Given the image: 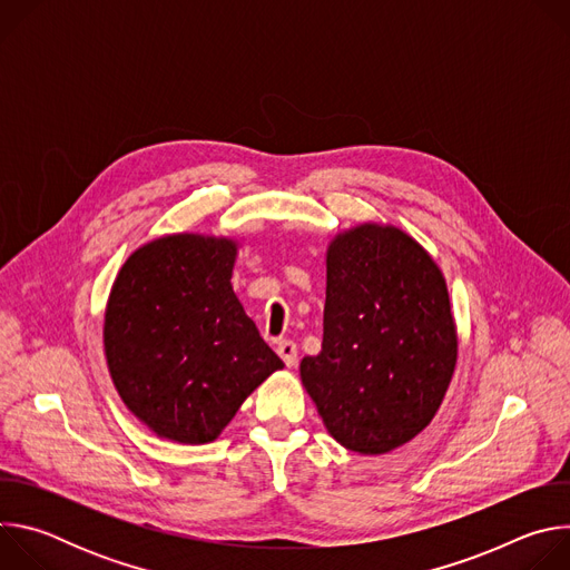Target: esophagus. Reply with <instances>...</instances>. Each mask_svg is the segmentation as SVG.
Here are the masks:
<instances>
[{
  "instance_id": "1",
  "label": "esophagus",
  "mask_w": 570,
  "mask_h": 570,
  "mask_svg": "<svg viewBox=\"0 0 570 570\" xmlns=\"http://www.w3.org/2000/svg\"><path fill=\"white\" fill-rule=\"evenodd\" d=\"M277 354L282 356V361L293 367L297 363V345L293 341H279L277 343Z\"/></svg>"
}]
</instances>
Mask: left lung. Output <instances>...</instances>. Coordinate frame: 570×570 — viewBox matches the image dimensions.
<instances>
[{
  "instance_id": "8db88e82",
  "label": "left lung",
  "mask_w": 570,
  "mask_h": 570,
  "mask_svg": "<svg viewBox=\"0 0 570 570\" xmlns=\"http://www.w3.org/2000/svg\"><path fill=\"white\" fill-rule=\"evenodd\" d=\"M458 356L444 277L420 243L361 225L327 253L322 350L299 376L327 431L376 455L435 417Z\"/></svg>"
}]
</instances>
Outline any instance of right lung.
I'll return each instance as SVG.
<instances>
[{
  "mask_svg": "<svg viewBox=\"0 0 570 570\" xmlns=\"http://www.w3.org/2000/svg\"><path fill=\"white\" fill-rule=\"evenodd\" d=\"M227 238L174 234L124 264L106 313V356L128 409L157 435L203 444L282 358L232 291Z\"/></svg>",
  "mask_w": 570,
  "mask_h": 570,
  "instance_id": "1",
  "label": "right lung"
}]
</instances>
